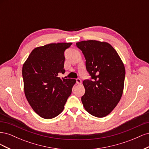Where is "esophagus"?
<instances>
[{
    "label": "esophagus",
    "instance_id": "esophagus-1",
    "mask_svg": "<svg viewBox=\"0 0 149 149\" xmlns=\"http://www.w3.org/2000/svg\"><path fill=\"white\" fill-rule=\"evenodd\" d=\"M76 83H77L78 84H81V80L79 78L76 79Z\"/></svg>",
    "mask_w": 149,
    "mask_h": 149
}]
</instances>
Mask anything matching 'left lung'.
I'll use <instances>...</instances> for the list:
<instances>
[{
  "instance_id": "1",
  "label": "left lung",
  "mask_w": 149,
  "mask_h": 149,
  "mask_svg": "<svg viewBox=\"0 0 149 149\" xmlns=\"http://www.w3.org/2000/svg\"><path fill=\"white\" fill-rule=\"evenodd\" d=\"M76 44L84 55L86 70L92 78L83 82V106L90 114L103 118L113 111L123 95L124 65L109 43L89 40Z\"/></svg>"
}]
</instances>
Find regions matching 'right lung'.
Masks as SVG:
<instances>
[{
	"instance_id": "1",
	"label": "right lung",
	"mask_w": 149,
	"mask_h": 149,
	"mask_svg": "<svg viewBox=\"0 0 149 149\" xmlns=\"http://www.w3.org/2000/svg\"><path fill=\"white\" fill-rule=\"evenodd\" d=\"M72 43H49L34 48L22 67L25 97L41 118H55L63 111L76 83L58 77L65 73L64 52Z\"/></svg>"
}]
</instances>
